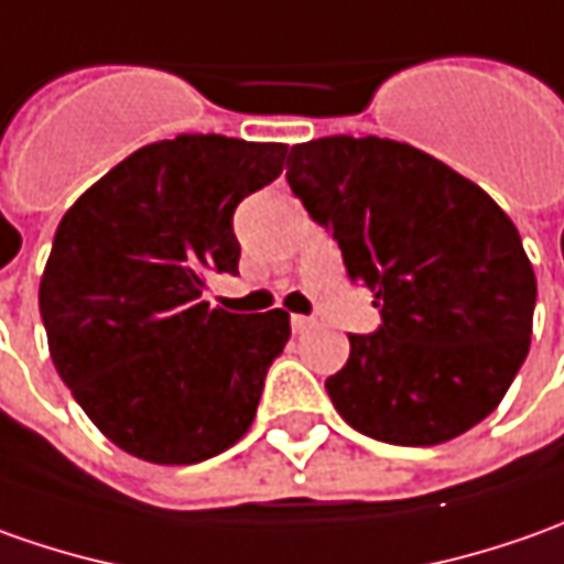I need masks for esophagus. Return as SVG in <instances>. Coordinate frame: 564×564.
I'll return each instance as SVG.
<instances>
[{
    "label": "esophagus",
    "instance_id": "obj_1",
    "mask_svg": "<svg viewBox=\"0 0 564 564\" xmlns=\"http://www.w3.org/2000/svg\"><path fill=\"white\" fill-rule=\"evenodd\" d=\"M312 324H315V321L305 318V315H293V318H290V327H293V334H305V330H308Z\"/></svg>",
    "mask_w": 564,
    "mask_h": 564
}]
</instances>
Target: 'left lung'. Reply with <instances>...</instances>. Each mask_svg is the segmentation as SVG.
Returning a JSON list of instances; mask_svg holds the SVG:
<instances>
[{"label":"left lung","mask_w":564,"mask_h":564,"mask_svg":"<svg viewBox=\"0 0 564 564\" xmlns=\"http://www.w3.org/2000/svg\"><path fill=\"white\" fill-rule=\"evenodd\" d=\"M286 181L380 308L324 380L343 421L393 446L471 431L531 349L536 278L512 218L440 159L380 137L300 143Z\"/></svg>","instance_id":"1"}]
</instances>
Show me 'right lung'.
<instances>
[{
  "instance_id": "right-lung-1",
  "label": "right lung",
  "mask_w": 564,
  "mask_h": 564,
  "mask_svg": "<svg viewBox=\"0 0 564 564\" xmlns=\"http://www.w3.org/2000/svg\"><path fill=\"white\" fill-rule=\"evenodd\" d=\"M283 159V143L181 133L127 155L58 224L40 281L50 356L130 456L196 465L249 431L290 315L208 308L203 290L237 274L234 208Z\"/></svg>"
}]
</instances>
